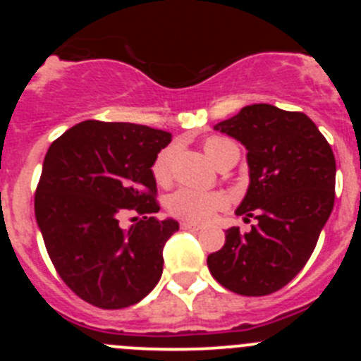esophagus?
<instances>
[{"label": "esophagus", "instance_id": "34e87169", "mask_svg": "<svg viewBox=\"0 0 361 361\" xmlns=\"http://www.w3.org/2000/svg\"><path fill=\"white\" fill-rule=\"evenodd\" d=\"M181 228H183V231H201V225H197V224H190V221H183V224H181Z\"/></svg>", "mask_w": 361, "mask_h": 361}]
</instances>
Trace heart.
Segmentation results:
<instances>
[{
    "label": "heart",
    "mask_w": 361,
    "mask_h": 361,
    "mask_svg": "<svg viewBox=\"0 0 361 361\" xmlns=\"http://www.w3.org/2000/svg\"><path fill=\"white\" fill-rule=\"evenodd\" d=\"M207 157L213 160L216 167H220L231 155L239 154L238 147L225 137H209L204 143ZM174 148L167 147L159 152L155 157L152 173L159 185L169 183L171 180V162H173ZM225 197L220 192H199L192 188H180L167 199V209L173 216L180 220L190 221V224H204L214 216L216 211L225 206Z\"/></svg>",
    "instance_id": "1"
}]
</instances>
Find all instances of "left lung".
<instances>
[{
    "mask_svg": "<svg viewBox=\"0 0 361 361\" xmlns=\"http://www.w3.org/2000/svg\"><path fill=\"white\" fill-rule=\"evenodd\" d=\"M214 130L248 150L250 185L235 209L257 225L225 231L207 257L211 276L231 292L262 297L302 271L334 209L336 157L316 123L300 111L250 104Z\"/></svg>",
    "mask_w": 361,
    "mask_h": 361,
    "instance_id": "left-lung-1",
    "label": "left lung"
}]
</instances>
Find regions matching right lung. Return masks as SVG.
I'll use <instances>...</instances> for the list:
<instances>
[{
  "label": "right lung",
  "instance_id": "add662e5",
  "mask_svg": "<svg viewBox=\"0 0 361 361\" xmlns=\"http://www.w3.org/2000/svg\"><path fill=\"white\" fill-rule=\"evenodd\" d=\"M171 137L140 123L85 120L47 152L36 221L63 281L96 307L137 304L162 276V250L180 224L152 216L160 209L152 166ZM127 212L142 218L123 231Z\"/></svg>",
  "mask_w": 361,
  "mask_h": 361
}]
</instances>
